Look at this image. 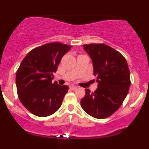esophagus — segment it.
Listing matches in <instances>:
<instances>
[{"label":"esophagus","mask_w":149,"mask_h":149,"mask_svg":"<svg viewBox=\"0 0 149 149\" xmlns=\"http://www.w3.org/2000/svg\"><path fill=\"white\" fill-rule=\"evenodd\" d=\"M77 88H78V87H76V86H70L69 87V89H71V90H76Z\"/></svg>","instance_id":"obj_1"}]
</instances>
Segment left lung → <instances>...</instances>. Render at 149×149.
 <instances>
[{
    "instance_id": "8db88e82",
    "label": "left lung",
    "mask_w": 149,
    "mask_h": 149,
    "mask_svg": "<svg viewBox=\"0 0 149 149\" xmlns=\"http://www.w3.org/2000/svg\"><path fill=\"white\" fill-rule=\"evenodd\" d=\"M84 49L92 60L98 88L85 89L80 101L82 108L96 119H105L122 105L130 86V70L119 52L104 44H85Z\"/></svg>"
}]
</instances>
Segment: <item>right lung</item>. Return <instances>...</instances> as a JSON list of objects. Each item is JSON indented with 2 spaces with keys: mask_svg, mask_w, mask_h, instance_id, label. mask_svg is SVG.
<instances>
[{
  "mask_svg": "<svg viewBox=\"0 0 149 149\" xmlns=\"http://www.w3.org/2000/svg\"><path fill=\"white\" fill-rule=\"evenodd\" d=\"M71 48L62 43H48L35 48L23 58L16 74V85L19 100L32 114L45 117L60 107L69 87L52 82L53 73Z\"/></svg>",
  "mask_w": 149,
  "mask_h": 149,
  "instance_id": "1",
  "label": "right lung"
}]
</instances>
